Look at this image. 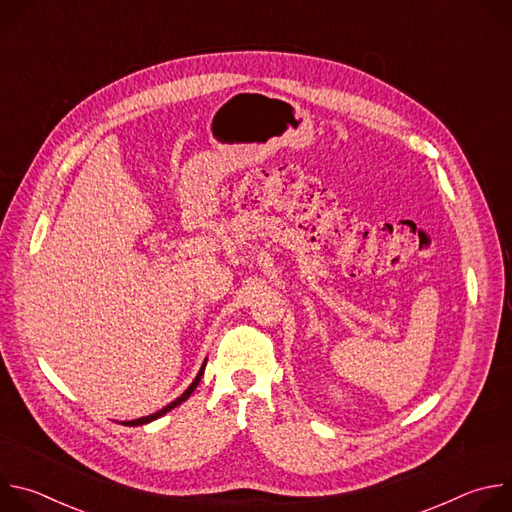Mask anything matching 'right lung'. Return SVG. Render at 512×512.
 Returning <instances> with one entry per match:
<instances>
[{"label":"right lung","mask_w":512,"mask_h":512,"mask_svg":"<svg viewBox=\"0 0 512 512\" xmlns=\"http://www.w3.org/2000/svg\"><path fill=\"white\" fill-rule=\"evenodd\" d=\"M204 367H206V360L202 362V367H200V371H198L196 379L190 383V387H188V389H186L178 399H174L170 405L162 407L160 411H156V413H152V415H148V417H139V419H133V421H123V425H129V427H133V425H145V423H150V421H154V419H158V417L166 415L168 411H172V409H174V407H178L180 403H184V401L194 393V389L198 387V383H200V379H202V375H204Z\"/></svg>","instance_id":"obj_1"}]
</instances>
